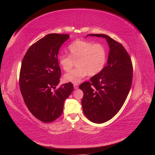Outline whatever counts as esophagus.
Here are the masks:
<instances>
[{
    "mask_svg": "<svg viewBox=\"0 0 155 155\" xmlns=\"http://www.w3.org/2000/svg\"><path fill=\"white\" fill-rule=\"evenodd\" d=\"M78 87H79V85H78V83H74V88L75 89L78 88Z\"/></svg>",
    "mask_w": 155,
    "mask_h": 155,
    "instance_id": "34e87169",
    "label": "esophagus"
}]
</instances>
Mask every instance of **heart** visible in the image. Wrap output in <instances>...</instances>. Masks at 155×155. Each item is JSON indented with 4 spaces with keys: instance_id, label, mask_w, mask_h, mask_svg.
Returning <instances> with one entry per match:
<instances>
[{
    "instance_id": "obj_1",
    "label": "heart",
    "mask_w": 155,
    "mask_h": 155,
    "mask_svg": "<svg viewBox=\"0 0 155 155\" xmlns=\"http://www.w3.org/2000/svg\"><path fill=\"white\" fill-rule=\"evenodd\" d=\"M68 49L69 54H61L59 63L65 72H69L77 61L78 67L64 75L66 82L79 83L88 74L95 76L105 66L107 51L104 45L92 41L76 40L70 43Z\"/></svg>"
}]
</instances>
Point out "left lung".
<instances>
[{
	"label": "left lung",
	"instance_id": "1",
	"mask_svg": "<svg viewBox=\"0 0 155 155\" xmlns=\"http://www.w3.org/2000/svg\"><path fill=\"white\" fill-rule=\"evenodd\" d=\"M110 51L106 66L79 88L83 92V113L92 122L102 124L118 113L127 97L133 81V64L124 46L105 34Z\"/></svg>",
	"mask_w": 155,
	"mask_h": 155
}]
</instances>
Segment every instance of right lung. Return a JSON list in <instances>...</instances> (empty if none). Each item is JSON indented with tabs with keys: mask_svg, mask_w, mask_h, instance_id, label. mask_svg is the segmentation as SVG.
<instances>
[{
	"mask_svg": "<svg viewBox=\"0 0 155 155\" xmlns=\"http://www.w3.org/2000/svg\"><path fill=\"white\" fill-rule=\"evenodd\" d=\"M68 37V34L46 35L30 46L21 63L19 86L23 100L31 113L45 123L62 114L64 101L74 90L72 83L55 89L61 75L59 50Z\"/></svg>",
	"mask_w": 155,
	"mask_h": 155,
	"instance_id": "add662e5",
	"label": "right lung"
}]
</instances>
